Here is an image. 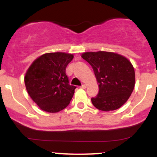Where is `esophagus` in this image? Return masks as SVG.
Returning a JSON list of instances; mask_svg holds the SVG:
<instances>
[{
	"mask_svg": "<svg viewBox=\"0 0 157 157\" xmlns=\"http://www.w3.org/2000/svg\"><path fill=\"white\" fill-rule=\"evenodd\" d=\"M80 88H81V89H86V86L85 84H83V85H82V86H80Z\"/></svg>",
	"mask_w": 157,
	"mask_h": 157,
	"instance_id": "34e87169",
	"label": "esophagus"
}]
</instances>
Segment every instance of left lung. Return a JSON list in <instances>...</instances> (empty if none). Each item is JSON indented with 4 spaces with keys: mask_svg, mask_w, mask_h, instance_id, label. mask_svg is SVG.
Masks as SVG:
<instances>
[{
    "mask_svg": "<svg viewBox=\"0 0 157 157\" xmlns=\"http://www.w3.org/2000/svg\"><path fill=\"white\" fill-rule=\"evenodd\" d=\"M82 57L92 67L99 84V92L91 98L100 111L118 109L130 97L135 85L132 64L123 56L109 52H85Z\"/></svg>",
    "mask_w": 157,
    "mask_h": 157,
    "instance_id": "8db88e82",
    "label": "left lung"
}]
</instances>
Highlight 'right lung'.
<instances>
[{
  "instance_id": "1",
  "label": "right lung",
  "mask_w": 157,
  "mask_h": 157,
  "mask_svg": "<svg viewBox=\"0 0 157 157\" xmlns=\"http://www.w3.org/2000/svg\"><path fill=\"white\" fill-rule=\"evenodd\" d=\"M71 54L52 52L32 63L24 77L27 92L40 109L46 112L62 111L70 103L76 86L69 84L66 74Z\"/></svg>"
}]
</instances>
